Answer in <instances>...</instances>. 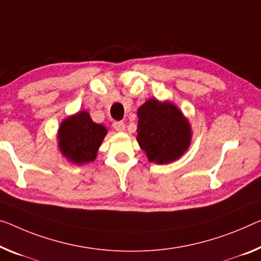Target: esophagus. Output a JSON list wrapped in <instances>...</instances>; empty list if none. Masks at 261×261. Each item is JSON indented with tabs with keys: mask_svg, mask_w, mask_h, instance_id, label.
I'll use <instances>...</instances> for the list:
<instances>
[{
	"mask_svg": "<svg viewBox=\"0 0 261 261\" xmlns=\"http://www.w3.org/2000/svg\"><path fill=\"white\" fill-rule=\"evenodd\" d=\"M113 127H114V129L117 130V132H123V130L126 129L125 122H122V121H115L113 123Z\"/></svg>",
	"mask_w": 261,
	"mask_h": 261,
	"instance_id": "34e87169",
	"label": "esophagus"
}]
</instances>
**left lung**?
<instances>
[{
	"label": "left lung",
	"mask_w": 261,
	"mask_h": 261,
	"mask_svg": "<svg viewBox=\"0 0 261 261\" xmlns=\"http://www.w3.org/2000/svg\"><path fill=\"white\" fill-rule=\"evenodd\" d=\"M191 139L189 119L172 102L151 98L138 108L136 140L149 162L176 161L189 149Z\"/></svg>",
	"instance_id": "obj_1"
}]
</instances>
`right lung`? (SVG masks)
Returning <instances> with one entry per match:
<instances>
[{"label": "right lung", "instance_id": "1", "mask_svg": "<svg viewBox=\"0 0 261 261\" xmlns=\"http://www.w3.org/2000/svg\"><path fill=\"white\" fill-rule=\"evenodd\" d=\"M106 135L105 126L95 123L87 111H80L61 122L57 132L58 149L73 164L93 162Z\"/></svg>", "mask_w": 261, "mask_h": 261}]
</instances>
